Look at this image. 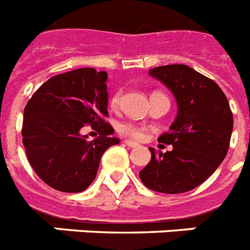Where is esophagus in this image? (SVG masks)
Returning <instances> with one entry per match:
<instances>
[{
  "label": "esophagus",
  "instance_id": "esophagus-1",
  "mask_svg": "<svg viewBox=\"0 0 250 250\" xmlns=\"http://www.w3.org/2000/svg\"><path fill=\"white\" fill-rule=\"evenodd\" d=\"M124 143H125V146H127V147H131V148H135V147H138V143H135V142H133V141H125Z\"/></svg>",
  "mask_w": 250,
  "mask_h": 250
}]
</instances>
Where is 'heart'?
<instances>
[{"instance_id": "heart-1", "label": "heart", "mask_w": 250, "mask_h": 250, "mask_svg": "<svg viewBox=\"0 0 250 250\" xmlns=\"http://www.w3.org/2000/svg\"><path fill=\"white\" fill-rule=\"evenodd\" d=\"M121 97H123V91L119 90L116 91L113 94L112 97H111V101H109V104L112 108H117L120 104V102H121ZM117 130L121 133L123 135H126L129 138H133V139H143L146 137V129L143 125H139V124H134V123H124L120 124L119 127H117Z\"/></svg>"}]
</instances>
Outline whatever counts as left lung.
Masks as SVG:
<instances>
[{"mask_svg":"<svg viewBox=\"0 0 250 250\" xmlns=\"http://www.w3.org/2000/svg\"><path fill=\"white\" fill-rule=\"evenodd\" d=\"M149 75L174 94L178 113L159 142L167 152L151 151L139 173L146 187L161 193H183L207 181L226 157L233 117L222 89L211 79L185 64L156 67Z\"/></svg>","mask_w":250,"mask_h":250,"instance_id":"left-lung-1","label":"left lung"}]
</instances>
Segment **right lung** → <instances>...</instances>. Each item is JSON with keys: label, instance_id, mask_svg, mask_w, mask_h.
Listing matches in <instances>:
<instances>
[{"label": "right lung", "instance_id": "1", "mask_svg": "<svg viewBox=\"0 0 250 250\" xmlns=\"http://www.w3.org/2000/svg\"><path fill=\"white\" fill-rule=\"evenodd\" d=\"M107 72L80 68L53 76L24 108L21 137L36 174L51 188L81 192L97 175L102 155L119 139L107 123ZM100 137L90 141L82 129Z\"/></svg>", "mask_w": 250, "mask_h": 250}]
</instances>
